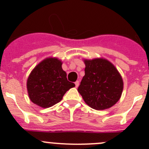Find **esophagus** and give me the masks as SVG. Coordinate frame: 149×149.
Here are the masks:
<instances>
[{"label":"esophagus","instance_id":"1","mask_svg":"<svg viewBox=\"0 0 149 149\" xmlns=\"http://www.w3.org/2000/svg\"><path fill=\"white\" fill-rule=\"evenodd\" d=\"M75 85H76V88H77V87L79 86V81H76L75 82Z\"/></svg>","mask_w":149,"mask_h":149}]
</instances>
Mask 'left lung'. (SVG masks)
I'll return each instance as SVG.
<instances>
[{
    "label": "left lung",
    "instance_id": "8db88e82",
    "mask_svg": "<svg viewBox=\"0 0 149 149\" xmlns=\"http://www.w3.org/2000/svg\"><path fill=\"white\" fill-rule=\"evenodd\" d=\"M85 76L78 91L84 102L97 110L113 106L121 97L123 81L118 70L105 59L85 60Z\"/></svg>",
    "mask_w": 149,
    "mask_h": 149
}]
</instances>
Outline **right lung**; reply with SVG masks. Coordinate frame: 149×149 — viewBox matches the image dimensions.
<instances>
[{
  "instance_id": "obj_1",
  "label": "right lung",
  "mask_w": 149,
  "mask_h": 149,
  "mask_svg": "<svg viewBox=\"0 0 149 149\" xmlns=\"http://www.w3.org/2000/svg\"><path fill=\"white\" fill-rule=\"evenodd\" d=\"M62 63L57 58H47L36 66L27 80L30 100L35 104L47 108L58 103L75 84L68 81Z\"/></svg>"
}]
</instances>
